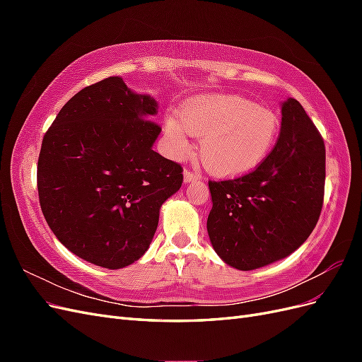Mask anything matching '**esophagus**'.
<instances>
[{"instance_id": "1", "label": "esophagus", "mask_w": 362, "mask_h": 362, "mask_svg": "<svg viewBox=\"0 0 362 362\" xmlns=\"http://www.w3.org/2000/svg\"><path fill=\"white\" fill-rule=\"evenodd\" d=\"M194 180H198V175L185 169V170H184V182H185V184H190V182H193Z\"/></svg>"}]
</instances>
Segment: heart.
<instances>
[{"label":"heart","mask_w":362,"mask_h":362,"mask_svg":"<svg viewBox=\"0 0 362 362\" xmlns=\"http://www.w3.org/2000/svg\"><path fill=\"white\" fill-rule=\"evenodd\" d=\"M279 129L275 112L238 95L192 98L163 122L169 156L185 158L194 136H202L201 160L218 178H238L259 168L275 148Z\"/></svg>","instance_id":"1"}]
</instances>
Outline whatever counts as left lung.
I'll use <instances>...</instances> for the list:
<instances>
[{
  "label": "left lung",
  "mask_w": 362,
  "mask_h": 362,
  "mask_svg": "<svg viewBox=\"0 0 362 362\" xmlns=\"http://www.w3.org/2000/svg\"><path fill=\"white\" fill-rule=\"evenodd\" d=\"M281 133L259 168L210 181L206 231L216 254L237 270H255L291 255L319 221L325 193V144L294 98L281 103Z\"/></svg>",
  "instance_id": "obj_1"
}]
</instances>
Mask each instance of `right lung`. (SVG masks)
I'll list each match as a JSON object with an SVG mask.
<instances>
[{
	"instance_id": "right-lung-1",
	"label": "right lung",
	"mask_w": 362,
	"mask_h": 362,
	"mask_svg": "<svg viewBox=\"0 0 362 362\" xmlns=\"http://www.w3.org/2000/svg\"><path fill=\"white\" fill-rule=\"evenodd\" d=\"M158 103L120 76L84 87L63 105L42 141V213L74 255L122 269L145 255L160 208L182 184L178 163L152 149Z\"/></svg>"
}]
</instances>
